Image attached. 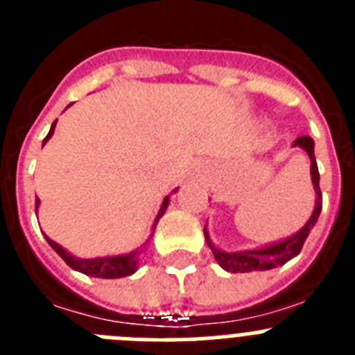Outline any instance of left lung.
I'll list each match as a JSON object with an SVG mask.
<instances>
[{
	"label": "left lung",
	"instance_id": "obj_1",
	"mask_svg": "<svg viewBox=\"0 0 355 355\" xmlns=\"http://www.w3.org/2000/svg\"><path fill=\"white\" fill-rule=\"evenodd\" d=\"M293 147H300L307 153L309 159H311V180L313 187L316 192L315 200V209H313L309 220L306 222L300 231L293 234V236L281 240L277 243H270V245L263 247V249H252V250H240V252H224V250L216 249L213 245L211 238H209L208 231L205 225V238L209 249L213 250L216 263L224 268V270L231 272V274H243V272H256V270H270L275 266H283L290 259H293L297 254L302 250L304 241L309 236L311 229L315 227L316 220H318L320 211H322V192H320V174L318 167H316V158H315V142L311 137H299L293 142Z\"/></svg>",
	"mask_w": 355,
	"mask_h": 355
}]
</instances>
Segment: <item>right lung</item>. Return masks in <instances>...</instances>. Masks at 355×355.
Masks as SVG:
<instances>
[{
  "mask_svg": "<svg viewBox=\"0 0 355 355\" xmlns=\"http://www.w3.org/2000/svg\"><path fill=\"white\" fill-rule=\"evenodd\" d=\"M55 126H56V121L51 124V130H49L48 137L44 139L42 146L53 137V133H55ZM39 202H40V199L39 197H35V213H37V208H39ZM168 202H171V200H168V196H167L165 199H163L162 208H159L158 215H156L150 236L155 234L156 224H158V220L163 216L165 209H167ZM44 236H46V234H44ZM150 236H149V240H150ZM46 240H48V243L51 245V249L55 250V252L58 254V256H60V258L64 259L69 266H71L72 270H78L85 275H90V277H101V279H119V277H126V275L135 274V272H137V268H139L140 254L144 252V249H146V243L149 241L147 240L146 243L140 247V249H135V250H131L130 254H122V256H105V258L81 259V258H76V256H72L71 252H67L64 247L58 245V243H56V241H53L51 238L46 236Z\"/></svg>",
  "mask_w": 355,
  "mask_h": 355,
  "instance_id": "right-lung-1",
  "label": "right lung"
}]
</instances>
